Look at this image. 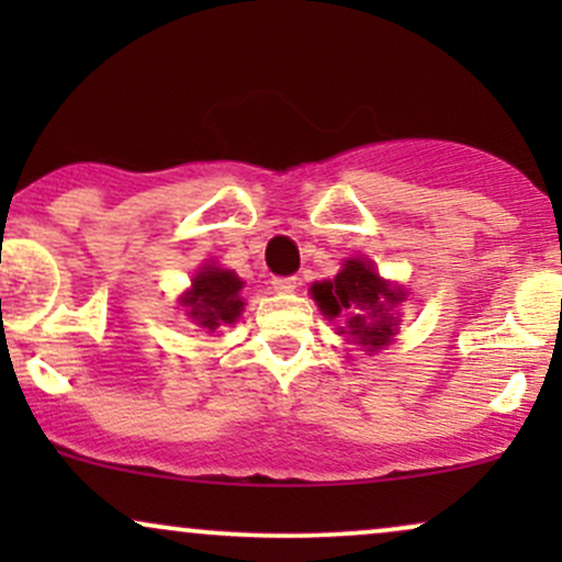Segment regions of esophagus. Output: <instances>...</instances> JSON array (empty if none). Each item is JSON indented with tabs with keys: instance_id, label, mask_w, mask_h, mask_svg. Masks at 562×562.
I'll return each mask as SVG.
<instances>
[{
	"instance_id": "obj_1",
	"label": "esophagus",
	"mask_w": 562,
	"mask_h": 562,
	"mask_svg": "<svg viewBox=\"0 0 562 562\" xmlns=\"http://www.w3.org/2000/svg\"><path fill=\"white\" fill-rule=\"evenodd\" d=\"M272 288L277 290V293H293L295 288H299V277H274L272 280Z\"/></svg>"
}]
</instances>
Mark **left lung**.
I'll return each instance as SVG.
<instances>
[{
	"instance_id": "obj_1",
	"label": "left lung",
	"mask_w": 562,
	"mask_h": 562,
	"mask_svg": "<svg viewBox=\"0 0 562 562\" xmlns=\"http://www.w3.org/2000/svg\"><path fill=\"white\" fill-rule=\"evenodd\" d=\"M312 295L322 312L330 314V317H338L340 312H351L346 325L353 344H362L370 351L391 344L396 319L389 317V312L391 306L404 301V290L391 288L389 282L380 280L370 261H346L333 282H314Z\"/></svg>"
}]
</instances>
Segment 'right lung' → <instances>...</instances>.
Returning a JSON list of instances; mask_svg holds the SVG:
<instances>
[{"instance_id": "add662e5", "label": "right lung", "mask_w": 562, "mask_h": 562, "mask_svg": "<svg viewBox=\"0 0 562 562\" xmlns=\"http://www.w3.org/2000/svg\"><path fill=\"white\" fill-rule=\"evenodd\" d=\"M240 277L229 269H216V267H203V272L195 274L192 280V290L184 293L182 306L190 308L192 322H198V327L214 333L222 325H232L243 312V299H240Z\"/></svg>"}]
</instances>
